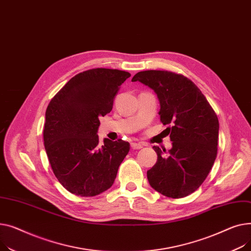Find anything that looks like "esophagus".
<instances>
[{
    "instance_id": "obj_1",
    "label": "esophagus",
    "mask_w": 251,
    "mask_h": 251,
    "mask_svg": "<svg viewBox=\"0 0 251 251\" xmlns=\"http://www.w3.org/2000/svg\"><path fill=\"white\" fill-rule=\"evenodd\" d=\"M130 146L132 149H141L143 148V144L141 143H130Z\"/></svg>"
}]
</instances>
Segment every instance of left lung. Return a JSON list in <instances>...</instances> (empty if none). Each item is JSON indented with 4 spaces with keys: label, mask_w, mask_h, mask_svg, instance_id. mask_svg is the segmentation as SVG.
<instances>
[{
    "label": "left lung",
    "mask_w": 251,
    "mask_h": 251,
    "mask_svg": "<svg viewBox=\"0 0 251 251\" xmlns=\"http://www.w3.org/2000/svg\"><path fill=\"white\" fill-rule=\"evenodd\" d=\"M155 91L160 102V121L168 126L172 149L154 146L156 164L147 171L150 185L168 198L180 199L196 191L209 175L218 152L219 121L198 86L181 74L148 70L131 82Z\"/></svg>",
    "instance_id": "obj_1"
}]
</instances>
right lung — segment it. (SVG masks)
Returning a JSON list of instances; mask_svg holds the SVG:
<instances>
[{
    "mask_svg": "<svg viewBox=\"0 0 251 251\" xmlns=\"http://www.w3.org/2000/svg\"><path fill=\"white\" fill-rule=\"evenodd\" d=\"M130 77L126 71L96 68L73 77L50 100L43 141L53 174L71 194L95 197L114 182L129 151L128 142L99 144V117L112 109L114 96Z\"/></svg>",
    "mask_w": 251,
    "mask_h": 251,
    "instance_id": "right-lung-1",
    "label": "right lung"
}]
</instances>
